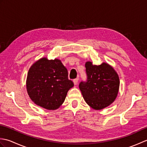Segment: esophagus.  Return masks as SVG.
Segmentation results:
<instances>
[{
  "label": "esophagus",
  "instance_id": "obj_1",
  "mask_svg": "<svg viewBox=\"0 0 147 147\" xmlns=\"http://www.w3.org/2000/svg\"><path fill=\"white\" fill-rule=\"evenodd\" d=\"M78 78H76L73 80V83L74 84V85H76L78 84Z\"/></svg>",
  "mask_w": 147,
  "mask_h": 147
}]
</instances>
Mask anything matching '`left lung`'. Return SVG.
I'll return each instance as SVG.
<instances>
[{"mask_svg":"<svg viewBox=\"0 0 147 147\" xmlns=\"http://www.w3.org/2000/svg\"><path fill=\"white\" fill-rule=\"evenodd\" d=\"M85 67L87 80L79 85L84 100L95 110L108 107L118 94L120 82L117 73L105 62L96 65L88 61Z\"/></svg>","mask_w":147,"mask_h":147,"instance_id":"obj_1","label":"left lung"}]
</instances>
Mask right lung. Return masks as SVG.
Segmentation results:
<instances>
[{"label": "right lung", "instance_id": "1", "mask_svg": "<svg viewBox=\"0 0 147 147\" xmlns=\"http://www.w3.org/2000/svg\"><path fill=\"white\" fill-rule=\"evenodd\" d=\"M74 83L68 79L67 69L61 60L43 57L30 67L26 90L31 100L48 110H55L63 104Z\"/></svg>", "mask_w": 147, "mask_h": 147}]
</instances>
